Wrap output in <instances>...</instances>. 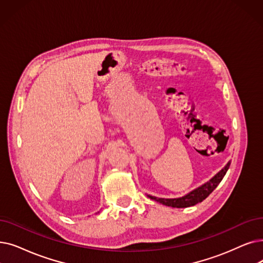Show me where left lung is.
I'll return each mask as SVG.
<instances>
[{
  "label": "left lung",
  "mask_w": 263,
  "mask_h": 263,
  "mask_svg": "<svg viewBox=\"0 0 263 263\" xmlns=\"http://www.w3.org/2000/svg\"><path fill=\"white\" fill-rule=\"evenodd\" d=\"M230 163H231L230 161L228 162L227 165L220 171V172L217 173L212 179H210L208 182H205L204 185L200 186L199 188L192 190L191 192L188 193V195H186L184 197L177 198V199H163V198H156V197L148 195V198H151L152 200H155L159 203L166 205V206H171V208L181 209V208L193 206V205H196L206 199L213 192V190L219 185V182L222 180L223 176L226 175L228 168H229Z\"/></svg>",
  "instance_id": "left-lung-1"
}]
</instances>
